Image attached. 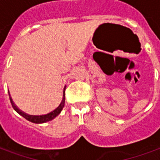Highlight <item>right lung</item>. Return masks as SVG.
<instances>
[{
    "instance_id": "obj_1",
    "label": "right lung",
    "mask_w": 160,
    "mask_h": 160,
    "mask_svg": "<svg viewBox=\"0 0 160 160\" xmlns=\"http://www.w3.org/2000/svg\"><path fill=\"white\" fill-rule=\"evenodd\" d=\"M65 87H64V90H63V98L62 100H61V103L60 104V105L56 108L55 109H54L53 111H51V113H49L47 114H44V115H30V114H27L26 113H24L23 111H21V109H18L17 106H16L15 104H14L13 100L11 99V95H10V93H9V96H10V100H11V105L13 107V109L16 110L19 114H21V116L24 117L25 119L29 120V121L32 122V123H35V124H42V123H46L47 121H51L53 119H55V117L57 116L58 114H60L61 110H62L63 107L65 105Z\"/></svg>"
}]
</instances>
